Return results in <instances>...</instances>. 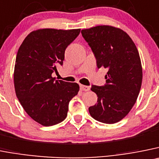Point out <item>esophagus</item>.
<instances>
[{
	"label": "esophagus",
	"instance_id": "1",
	"mask_svg": "<svg viewBox=\"0 0 159 159\" xmlns=\"http://www.w3.org/2000/svg\"><path fill=\"white\" fill-rule=\"evenodd\" d=\"M80 87L81 91H88L90 90L89 87H87V86L82 85V84H80Z\"/></svg>",
	"mask_w": 159,
	"mask_h": 159
}]
</instances>
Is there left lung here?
Listing matches in <instances>:
<instances>
[{
    "label": "left lung",
    "instance_id": "1",
    "mask_svg": "<svg viewBox=\"0 0 159 159\" xmlns=\"http://www.w3.org/2000/svg\"><path fill=\"white\" fill-rule=\"evenodd\" d=\"M81 33L98 68L108 69L106 84L91 87L98 101L89 113L98 121L116 123L130 112L140 91L143 71L137 48L126 32L112 26H97Z\"/></svg>",
    "mask_w": 159,
    "mask_h": 159
}]
</instances>
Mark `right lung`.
<instances>
[{"label":"right lung","instance_id":"right-lung-1","mask_svg":"<svg viewBox=\"0 0 159 159\" xmlns=\"http://www.w3.org/2000/svg\"><path fill=\"white\" fill-rule=\"evenodd\" d=\"M80 29H39L30 32L19 48L14 69L17 98L26 113L43 126H52L67 116L68 104L80 90L78 84L55 80L57 66Z\"/></svg>","mask_w":159,"mask_h":159}]
</instances>
